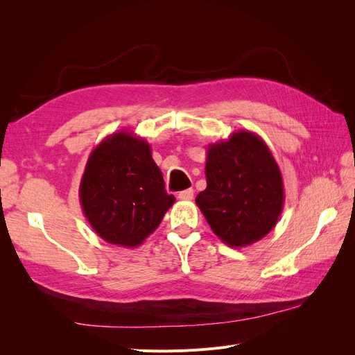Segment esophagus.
Here are the masks:
<instances>
[{
    "label": "esophagus",
    "instance_id": "34e87169",
    "mask_svg": "<svg viewBox=\"0 0 355 355\" xmlns=\"http://www.w3.org/2000/svg\"><path fill=\"white\" fill-rule=\"evenodd\" d=\"M178 197H179L180 200H192V197H194V189L188 188V189H185V191H180L179 194H178Z\"/></svg>",
    "mask_w": 355,
    "mask_h": 355
}]
</instances>
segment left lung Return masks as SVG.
Instances as JSON below:
<instances>
[{
	"mask_svg": "<svg viewBox=\"0 0 355 355\" xmlns=\"http://www.w3.org/2000/svg\"><path fill=\"white\" fill-rule=\"evenodd\" d=\"M207 188L196 198L211 231L231 247L263 239L280 219L284 185L270 148L253 132L239 130L207 146Z\"/></svg>",
	"mask_w": 355,
	"mask_h": 355,
	"instance_id": "1",
	"label": "left lung"
}]
</instances>
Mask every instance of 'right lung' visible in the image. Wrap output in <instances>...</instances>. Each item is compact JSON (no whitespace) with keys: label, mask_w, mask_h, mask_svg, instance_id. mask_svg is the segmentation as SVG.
<instances>
[{"label":"right lung","mask_w":355,"mask_h":355,"mask_svg":"<svg viewBox=\"0 0 355 355\" xmlns=\"http://www.w3.org/2000/svg\"><path fill=\"white\" fill-rule=\"evenodd\" d=\"M176 198L164 189V179L151 145L133 132L106 136L85 164L80 202L85 219L106 243L141 245L163 220Z\"/></svg>","instance_id":"add662e5"}]
</instances>
